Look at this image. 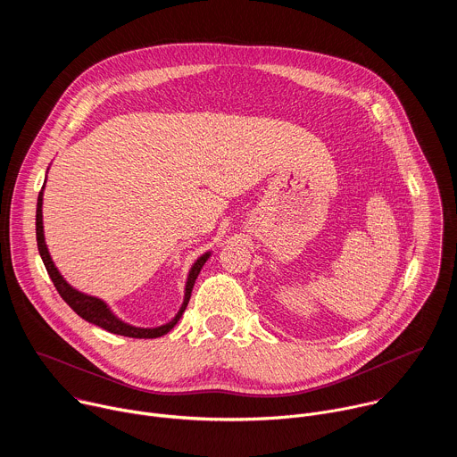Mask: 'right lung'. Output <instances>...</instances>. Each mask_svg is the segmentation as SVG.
<instances>
[{
  "label": "right lung",
  "mask_w": 457,
  "mask_h": 457,
  "mask_svg": "<svg viewBox=\"0 0 457 457\" xmlns=\"http://www.w3.org/2000/svg\"><path fill=\"white\" fill-rule=\"evenodd\" d=\"M41 204H43V191H39V197H37V208H36V237H37V249H39V254L43 258V264L57 289V293L61 295V298L67 302L83 320L94 323V325H99L101 329L108 331V333H113V335H120V337H128V338H159L166 333H170L173 329V325L180 320L182 312L186 311V305L189 302V296H191V289H193V284L195 280H197L203 266L206 264V260L210 258V253L203 254L197 262L193 264L191 271H189V277H187V282H186V293H184V302H182V307L180 311L175 314V318L164 325H161V328H154V329H143V328H134V325H128L124 321H120L108 307L103 300L96 298V296H88V295H83L79 291H76L72 286H69L67 282H64V278L59 275L57 268L54 266L52 258L48 254V249H46V244H45V235H43V215H41Z\"/></svg>",
  "instance_id": "add662e5"
}]
</instances>
